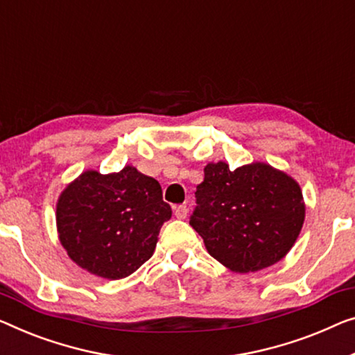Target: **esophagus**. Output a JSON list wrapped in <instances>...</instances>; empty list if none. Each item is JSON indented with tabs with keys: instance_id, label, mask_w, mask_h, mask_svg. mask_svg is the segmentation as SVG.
<instances>
[{
	"instance_id": "1",
	"label": "esophagus",
	"mask_w": 355,
	"mask_h": 355,
	"mask_svg": "<svg viewBox=\"0 0 355 355\" xmlns=\"http://www.w3.org/2000/svg\"><path fill=\"white\" fill-rule=\"evenodd\" d=\"M173 214H175V216L177 218H180V220H184L188 216V207L184 204H182V205H177L175 209H173Z\"/></svg>"
}]
</instances>
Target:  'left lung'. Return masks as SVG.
<instances>
[{"mask_svg": "<svg viewBox=\"0 0 355 355\" xmlns=\"http://www.w3.org/2000/svg\"><path fill=\"white\" fill-rule=\"evenodd\" d=\"M189 225L216 261L232 272H257L292 250L306 205L300 183L266 162L231 171L225 161L204 167Z\"/></svg>", "mask_w": 355, "mask_h": 355, "instance_id": "1", "label": "left lung"}]
</instances>
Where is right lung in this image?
<instances>
[{
    "instance_id": "1",
    "label": "right lung",
    "mask_w": 355,
    "mask_h": 355,
    "mask_svg": "<svg viewBox=\"0 0 355 355\" xmlns=\"http://www.w3.org/2000/svg\"><path fill=\"white\" fill-rule=\"evenodd\" d=\"M172 216L157 180L134 166L84 171L57 199L55 223L68 257L97 277L118 280L150 260L161 226Z\"/></svg>"
}]
</instances>
